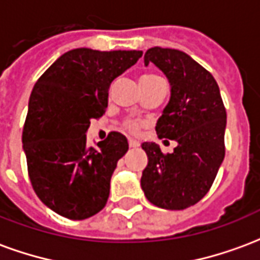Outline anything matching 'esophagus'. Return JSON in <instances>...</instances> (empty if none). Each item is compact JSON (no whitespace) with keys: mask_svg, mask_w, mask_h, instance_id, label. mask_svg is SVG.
<instances>
[{"mask_svg":"<svg viewBox=\"0 0 260 260\" xmlns=\"http://www.w3.org/2000/svg\"><path fill=\"white\" fill-rule=\"evenodd\" d=\"M128 143H129V147H136V146H138V142L134 141V139H129V142H128Z\"/></svg>","mask_w":260,"mask_h":260,"instance_id":"34e87169","label":"esophagus"}]
</instances>
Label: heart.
<instances>
[{
    "instance_id": "heart-1",
    "label": "heart",
    "mask_w": 260,
    "mask_h": 260,
    "mask_svg": "<svg viewBox=\"0 0 260 260\" xmlns=\"http://www.w3.org/2000/svg\"><path fill=\"white\" fill-rule=\"evenodd\" d=\"M152 79H158V76H154V75H146V76H143L141 80H152ZM126 128L131 131H135L138 128V124H136L135 121H128L126 122Z\"/></svg>"
}]
</instances>
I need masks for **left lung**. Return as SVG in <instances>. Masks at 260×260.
Listing matches in <instances>:
<instances>
[{
  "instance_id": "obj_1",
  "label": "left lung",
  "mask_w": 260,
  "mask_h": 260,
  "mask_svg": "<svg viewBox=\"0 0 260 260\" xmlns=\"http://www.w3.org/2000/svg\"><path fill=\"white\" fill-rule=\"evenodd\" d=\"M169 79L171 96L157 119L158 138L177 142L163 154L158 145L143 142L147 154L141 186L147 201L161 209L182 210L206 195L224 160L227 114L217 82L210 72L174 48L153 47L145 54Z\"/></svg>"
}]
</instances>
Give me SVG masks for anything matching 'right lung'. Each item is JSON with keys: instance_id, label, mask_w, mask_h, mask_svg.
I'll list each match as a JSON object with an SVG mask.
<instances>
[{"instance_id": "obj_1", "label": "right lung", "mask_w": 260, "mask_h": 260, "mask_svg": "<svg viewBox=\"0 0 260 260\" xmlns=\"http://www.w3.org/2000/svg\"><path fill=\"white\" fill-rule=\"evenodd\" d=\"M142 54L75 48L55 59L31 90L22 134L29 178L40 201L64 217L85 220L107 203L128 141L110 132L90 147L86 132L107 108L113 80Z\"/></svg>"}]
</instances>
